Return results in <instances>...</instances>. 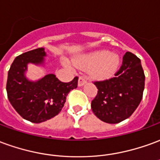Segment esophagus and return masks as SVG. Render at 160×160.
Listing matches in <instances>:
<instances>
[{
    "mask_svg": "<svg viewBox=\"0 0 160 160\" xmlns=\"http://www.w3.org/2000/svg\"><path fill=\"white\" fill-rule=\"evenodd\" d=\"M87 83V78L85 76H80V78H79V82H78V84H79V86H83V85H85V84Z\"/></svg>",
    "mask_w": 160,
    "mask_h": 160,
    "instance_id": "esophagus-1",
    "label": "esophagus"
}]
</instances>
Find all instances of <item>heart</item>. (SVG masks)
<instances>
[{
	"instance_id": "heart-1",
	"label": "heart",
	"mask_w": 160,
	"mask_h": 160,
	"mask_svg": "<svg viewBox=\"0 0 160 160\" xmlns=\"http://www.w3.org/2000/svg\"><path fill=\"white\" fill-rule=\"evenodd\" d=\"M76 63L81 68H89L94 67L92 74L96 78H108L112 76L118 69L119 57L107 50H101L78 59Z\"/></svg>"
}]
</instances>
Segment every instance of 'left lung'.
Returning a JSON list of instances; mask_svg holds the SVG:
<instances>
[{"mask_svg": "<svg viewBox=\"0 0 160 160\" xmlns=\"http://www.w3.org/2000/svg\"><path fill=\"white\" fill-rule=\"evenodd\" d=\"M114 77L95 80L98 93L92 100V110L100 120L116 124L129 118L143 97L145 73L140 60L127 52Z\"/></svg>", "mask_w": 160, "mask_h": 160, "instance_id": "8db88e82", "label": "left lung"}]
</instances>
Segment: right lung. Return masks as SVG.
<instances>
[{"label":"right lung","instance_id":"1","mask_svg":"<svg viewBox=\"0 0 160 160\" xmlns=\"http://www.w3.org/2000/svg\"><path fill=\"white\" fill-rule=\"evenodd\" d=\"M46 55L43 48L22 53L14 59L8 73L7 93L15 111L33 123L44 122L61 111L69 92L78 87V77L62 82L54 74H48L36 82L26 79L28 63L41 64Z\"/></svg>","mask_w":160,"mask_h":160}]
</instances>
